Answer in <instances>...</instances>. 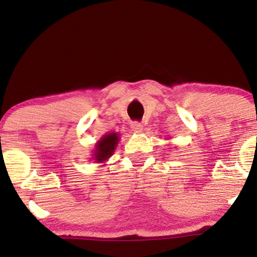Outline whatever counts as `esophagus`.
I'll return each instance as SVG.
<instances>
[{"label": "esophagus", "mask_w": 257, "mask_h": 257, "mask_svg": "<svg viewBox=\"0 0 257 257\" xmlns=\"http://www.w3.org/2000/svg\"><path fill=\"white\" fill-rule=\"evenodd\" d=\"M131 128L135 132H142L143 128H144V125L142 124V122H139V121H132L131 122Z\"/></svg>", "instance_id": "obj_1"}]
</instances>
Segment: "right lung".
<instances>
[{
	"label": "right lung",
	"mask_w": 257,
	"mask_h": 257,
	"mask_svg": "<svg viewBox=\"0 0 257 257\" xmlns=\"http://www.w3.org/2000/svg\"><path fill=\"white\" fill-rule=\"evenodd\" d=\"M118 144V135L117 133L112 132L110 135L105 136L99 143L97 144L96 154H94V159L97 161H104L106 160L108 157L112 156L113 151Z\"/></svg>",
	"instance_id": "obj_1"
}]
</instances>
